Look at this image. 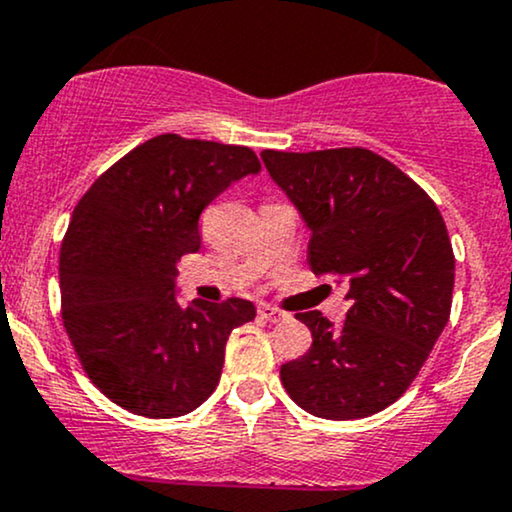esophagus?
I'll list each match as a JSON object with an SVG mask.
<instances>
[{"mask_svg":"<svg viewBox=\"0 0 512 512\" xmlns=\"http://www.w3.org/2000/svg\"><path fill=\"white\" fill-rule=\"evenodd\" d=\"M260 317L264 319V322H272V324H276V322H286L288 319V315L286 312H281V310H276V307H272V305H260Z\"/></svg>","mask_w":512,"mask_h":512,"instance_id":"obj_1","label":"esophagus"}]
</instances>
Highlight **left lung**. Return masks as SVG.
Segmentation results:
<instances>
[{
    "instance_id": "obj_1",
    "label": "left lung",
    "mask_w": 512,
    "mask_h": 512,
    "mask_svg": "<svg viewBox=\"0 0 512 512\" xmlns=\"http://www.w3.org/2000/svg\"><path fill=\"white\" fill-rule=\"evenodd\" d=\"M262 162L310 231L312 272L348 281L341 326L317 310L295 315L312 331V348L281 365L288 396L324 420L389 408L451 315L455 257L439 207L362 147L264 150Z\"/></svg>"
}]
</instances>
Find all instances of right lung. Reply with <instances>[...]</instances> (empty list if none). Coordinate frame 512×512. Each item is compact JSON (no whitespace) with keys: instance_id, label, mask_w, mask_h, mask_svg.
Returning <instances> with one entry per match:
<instances>
[{"instance_id":"add662e5","label":"right lung","mask_w":512,"mask_h":512,"mask_svg":"<svg viewBox=\"0 0 512 512\" xmlns=\"http://www.w3.org/2000/svg\"><path fill=\"white\" fill-rule=\"evenodd\" d=\"M262 166L250 147L157 135L80 197L59 257L61 317L92 384L135 415L169 420L217 389L250 300L178 303V262L200 250L214 197Z\"/></svg>"}]
</instances>
